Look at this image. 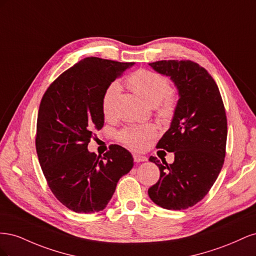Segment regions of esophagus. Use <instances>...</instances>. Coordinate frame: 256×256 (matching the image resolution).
I'll return each instance as SVG.
<instances>
[{"label": "esophagus", "mask_w": 256, "mask_h": 256, "mask_svg": "<svg viewBox=\"0 0 256 256\" xmlns=\"http://www.w3.org/2000/svg\"><path fill=\"white\" fill-rule=\"evenodd\" d=\"M134 162H136V164H138V162H143V161H146L147 158L144 157V156H140V154H134Z\"/></svg>", "instance_id": "1"}]
</instances>
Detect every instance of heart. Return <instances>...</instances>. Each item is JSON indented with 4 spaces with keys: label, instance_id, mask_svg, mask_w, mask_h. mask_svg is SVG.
I'll return each mask as SVG.
<instances>
[{
    "label": "heart",
    "instance_id": "obj_1",
    "mask_svg": "<svg viewBox=\"0 0 256 256\" xmlns=\"http://www.w3.org/2000/svg\"><path fill=\"white\" fill-rule=\"evenodd\" d=\"M128 86L146 102L156 106L157 115L162 122L171 120L176 109V99L170 94L171 84L166 76L150 70H138L127 80ZM120 92L118 82L111 83L104 90L102 98V109L106 118L114 112L116 100ZM156 136V127L146 125L138 128L124 130L118 134L120 140L132 150H142L148 138Z\"/></svg>",
    "mask_w": 256,
    "mask_h": 256
}]
</instances>
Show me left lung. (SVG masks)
I'll use <instances>...</instances> for the list:
<instances>
[{
  "mask_svg": "<svg viewBox=\"0 0 256 256\" xmlns=\"http://www.w3.org/2000/svg\"><path fill=\"white\" fill-rule=\"evenodd\" d=\"M154 70L168 76L180 99L168 130L157 147L174 152L166 159L150 160L160 170L159 180L148 189L154 204L182 210L196 205L210 190L226 157L228 120L222 97L212 76L192 60H158Z\"/></svg>",
  "mask_w": 256,
  "mask_h": 256,
  "instance_id": "left-lung-1",
  "label": "left lung"
}]
</instances>
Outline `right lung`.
<instances>
[{
	"label": "right lung",
	"instance_id": "1",
	"mask_svg": "<svg viewBox=\"0 0 256 256\" xmlns=\"http://www.w3.org/2000/svg\"><path fill=\"white\" fill-rule=\"evenodd\" d=\"M134 64L85 58L42 96L35 141L38 160L53 194L74 212L104 209L120 178L134 166L132 154L120 145L104 157L88 150L94 131L104 127V90Z\"/></svg>",
	"mask_w": 256,
	"mask_h": 256
}]
</instances>
